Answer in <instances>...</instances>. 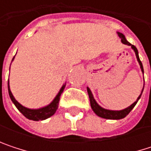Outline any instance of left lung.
Masks as SVG:
<instances>
[{"label": "left lung", "instance_id": "8db88e82", "mask_svg": "<svg viewBox=\"0 0 151 151\" xmlns=\"http://www.w3.org/2000/svg\"><path fill=\"white\" fill-rule=\"evenodd\" d=\"M118 36L120 37L121 41H122V43L123 45L131 46V48L134 50V51H135V53H136L137 61H138V63H139V65H140L141 70H142V72L143 73L142 64V62H141V60H140V58H139L138 50H137L136 46L131 45L130 43H129V42L126 40V38H125V37H124L123 34L118 32ZM142 91H143V88H142V90L141 94L139 95V97L137 98V100H136V101H135L132 105L129 106V107H127V108H125V109H123V110L114 111V110H107V109H105V108L101 107V106L98 105V103L95 101V100H94V98H93V94H92L91 90L87 87V93H88V96H89V99H90V104H91V107H92V109L93 110V112H94L98 116H100V117H101V118L110 119V120H120V119H122V118H124L125 116H127V115L130 113V111L134 108V106L136 105L137 101H139V99H140V97H141V95H142Z\"/></svg>", "mask_w": 151, "mask_h": 151}]
</instances>
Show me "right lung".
Here are the masks:
<instances>
[{
	"mask_svg": "<svg viewBox=\"0 0 151 151\" xmlns=\"http://www.w3.org/2000/svg\"><path fill=\"white\" fill-rule=\"evenodd\" d=\"M15 58V57H14ZM13 58V59H14ZM12 59V60H13ZM65 84L61 87L60 91L58 92V93L57 94V96L55 97V99L52 101V102L50 104H49L48 106H46L45 107H42V108H39V109H29V108H27L23 106H22L13 96L11 91H10V88H9V82L8 81V89H9V97L12 101V102L15 104V106L17 107V109L28 119L29 120H32V121H43V120H45L47 118L52 116L58 107V102H59V100H60V96L65 89Z\"/></svg>",
	"mask_w": 151,
	"mask_h": 151,
	"instance_id": "add662e5",
	"label": "right lung"
}]
</instances>
